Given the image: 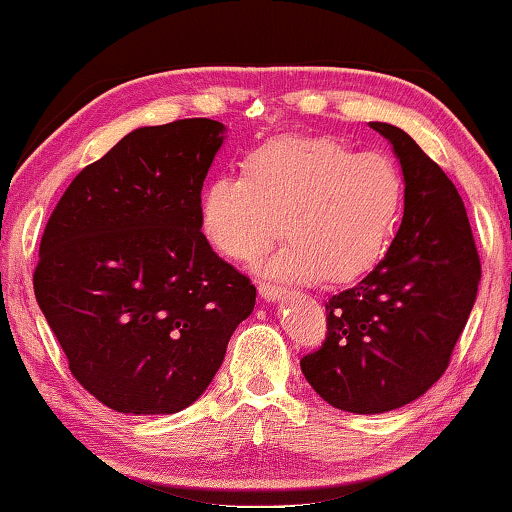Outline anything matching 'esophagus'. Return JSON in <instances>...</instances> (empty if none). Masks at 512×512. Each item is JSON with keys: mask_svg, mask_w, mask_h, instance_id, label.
Returning <instances> with one entry per match:
<instances>
[{"mask_svg": "<svg viewBox=\"0 0 512 512\" xmlns=\"http://www.w3.org/2000/svg\"><path fill=\"white\" fill-rule=\"evenodd\" d=\"M257 291H259V296H262L264 300H269V303H275V300H282L287 296L285 289L275 287V285H259Z\"/></svg>", "mask_w": 512, "mask_h": 512, "instance_id": "obj_1", "label": "esophagus"}]
</instances>
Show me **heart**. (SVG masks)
Instances as JSON below:
<instances>
[{
	"instance_id": "obj_1",
	"label": "heart",
	"mask_w": 512,
	"mask_h": 512,
	"mask_svg": "<svg viewBox=\"0 0 512 512\" xmlns=\"http://www.w3.org/2000/svg\"><path fill=\"white\" fill-rule=\"evenodd\" d=\"M243 170L202 193V232L223 255L253 264L287 232L269 273L296 282L355 278L383 255L403 202L401 173L385 154L287 136L255 148Z\"/></svg>"
}]
</instances>
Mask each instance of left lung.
Here are the masks:
<instances>
[{
  "mask_svg": "<svg viewBox=\"0 0 512 512\" xmlns=\"http://www.w3.org/2000/svg\"><path fill=\"white\" fill-rule=\"evenodd\" d=\"M369 127L401 164V227L376 269L328 300L326 342L300 360L314 392L355 415L401 408L440 380L481 282L456 186L403 129Z\"/></svg>",
  "mask_w": 512,
  "mask_h": 512,
  "instance_id": "1",
  "label": "left lung"
}]
</instances>
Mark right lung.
Here are the masks:
<instances>
[{
    "instance_id": "1",
    "label": "right lung",
    "mask_w": 512,
    "mask_h": 512,
    "mask_svg": "<svg viewBox=\"0 0 512 512\" xmlns=\"http://www.w3.org/2000/svg\"><path fill=\"white\" fill-rule=\"evenodd\" d=\"M225 125L139 127L86 166L47 221L36 300L72 376L125 415L200 399L255 307L246 275L200 232V191Z\"/></svg>"
}]
</instances>
